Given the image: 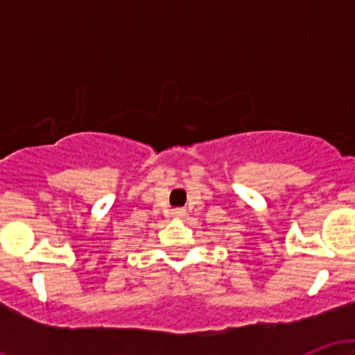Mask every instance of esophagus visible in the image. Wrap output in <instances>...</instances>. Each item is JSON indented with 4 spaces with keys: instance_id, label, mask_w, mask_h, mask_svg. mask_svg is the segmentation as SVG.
I'll return each mask as SVG.
<instances>
[{
    "instance_id": "obj_1",
    "label": "esophagus",
    "mask_w": 355,
    "mask_h": 355,
    "mask_svg": "<svg viewBox=\"0 0 355 355\" xmlns=\"http://www.w3.org/2000/svg\"><path fill=\"white\" fill-rule=\"evenodd\" d=\"M187 215V210L185 209H173L172 210V217L173 218H177V220H180V218H183Z\"/></svg>"
}]
</instances>
